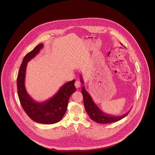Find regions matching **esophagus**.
<instances>
[{"label": "esophagus", "mask_w": 155, "mask_h": 155, "mask_svg": "<svg viewBox=\"0 0 155 155\" xmlns=\"http://www.w3.org/2000/svg\"><path fill=\"white\" fill-rule=\"evenodd\" d=\"M74 85L77 88H79L81 87V82L80 81H76L75 82Z\"/></svg>", "instance_id": "1"}]
</instances>
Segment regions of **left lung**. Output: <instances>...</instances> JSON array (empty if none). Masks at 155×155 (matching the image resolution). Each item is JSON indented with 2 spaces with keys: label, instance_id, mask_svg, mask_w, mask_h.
Listing matches in <instances>:
<instances>
[{
  "label": "left lung",
  "instance_id": "left-lung-1",
  "mask_svg": "<svg viewBox=\"0 0 155 155\" xmlns=\"http://www.w3.org/2000/svg\"><path fill=\"white\" fill-rule=\"evenodd\" d=\"M80 80L81 83L84 84V82L82 79L81 75H80ZM81 93L83 95L84 104L85 106V110L87 112L90 118L97 123L106 124L118 121L122 118L125 117L130 111H129L127 113L120 116H114L106 114L104 113H103V111L97 106L96 104L94 103L92 97L89 94L88 92L85 90L84 86L82 88Z\"/></svg>",
  "mask_w": 155,
  "mask_h": 155
}]
</instances>
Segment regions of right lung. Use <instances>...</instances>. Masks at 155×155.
Returning a JSON list of instances; mask_svg holds the SVG:
<instances>
[{"mask_svg": "<svg viewBox=\"0 0 155 155\" xmlns=\"http://www.w3.org/2000/svg\"><path fill=\"white\" fill-rule=\"evenodd\" d=\"M43 46L42 44L38 45L24 58L17 79V92L22 108L31 119L39 123L54 124L65 114L69 98L76 91L75 80L65 83L57 94L46 101L39 103L32 99L25 87L26 68L28 62L38 54Z\"/></svg>", "mask_w": 155, "mask_h": 155, "instance_id": "right-lung-1", "label": "right lung"}]
</instances>
